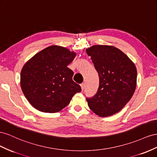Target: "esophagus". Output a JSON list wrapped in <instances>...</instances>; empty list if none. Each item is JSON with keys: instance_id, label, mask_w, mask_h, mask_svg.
Segmentation results:
<instances>
[{"instance_id": "34e87169", "label": "esophagus", "mask_w": 157, "mask_h": 157, "mask_svg": "<svg viewBox=\"0 0 157 157\" xmlns=\"http://www.w3.org/2000/svg\"><path fill=\"white\" fill-rule=\"evenodd\" d=\"M80 86H81L82 89V91H83V89H84V88H85V83H82L81 85H80Z\"/></svg>"}]
</instances>
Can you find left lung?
Segmentation results:
<instances>
[{"instance_id":"1","label":"left lung","mask_w":157,"mask_h":157,"mask_svg":"<svg viewBox=\"0 0 157 157\" xmlns=\"http://www.w3.org/2000/svg\"><path fill=\"white\" fill-rule=\"evenodd\" d=\"M99 77L96 95L86 98L94 113L101 117L115 114L131 99L137 86L135 64L120 49L93 45L86 49Z\"/></svg>"}]
</instances>
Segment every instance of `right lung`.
Wrapping results in <instances>:
<instances>
[{
	"mask_svg": "<svg viewBox=\"0 0 157 157\" xmlns=\"http://www.w3.org/2000/svg\"><path fill=\"white\" fill-rule=\"evenodd\" d=\"M76 53L58 45L37 52L24 65L20 74L22 92L35 109L58 113L68 105L75 93L82 91L72 80L68 65Z\"/></svg>",
	"mask_w": 157,
	"mask_h": 157,
	"instance_id": "right-lung-1",
	"label": "right lung"
}]
</instances>
